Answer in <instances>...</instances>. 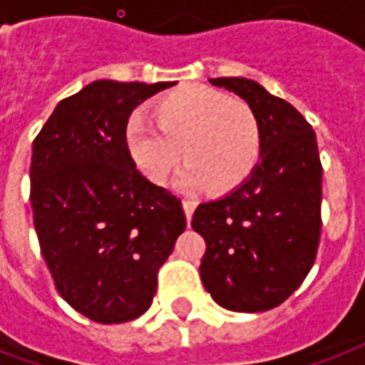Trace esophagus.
<instances>
[{
    "instance_id": "1",
    "label": "esophagus",
    "mask_w": 365,
    "mask_h": 365,
    "mask_svg": "<svg viewBox=\"0 0 365 365\" xmlns=\"http://www.w3.org/2000/svg\"><path fill=\"white\" fill-rule=\"evenodd\" d=\"M195 208H197V200L183 199V210H185V217H187V222H191Z\"/></svg>"
}]
</instances>
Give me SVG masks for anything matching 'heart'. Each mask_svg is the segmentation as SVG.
<instances>
[{"label":"heart","mask_w":365,"mask_h":365,"mask_svg":"<svg viewBox=\"0 0 365 365\" xmlns=\"http://www.w3.org/2000/svg\"><path fill=\"white\" fill-rule=\"evenodd\" d=\"M155 123L142 113L125 126V145L138 170L165 183L183 157L178 183L227 193L255 170L263 151L257 113L242 100L208 85H183L157 100Z\"/></svg>","instance_id":"1"}]
</instances>
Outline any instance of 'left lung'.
<instances>
[{
	"label": "left lung",
	"mask_w": 365,
	"mask_h": 365,
	"mask_svg": "<svg viewBox=\"0 0 365 365\" xmlns=\"http://www.w3.org/2000/svg\"><path fill=\"white\" fill-rule=\"evenodd\" d=\"M210 83L254 108L263 151L240 187L195 210L191 225L206 242L200 278L223 309L263 312L288 299L317 259L322 229L317 134L294 106L259 83L244 77Z\"/></svg>",
	"instance_id": "left-lung-1"
}]
</instances>
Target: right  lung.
Wrapping results in <instances>:
<instances>
[{
  "label": "right lung",
  "mask_w": 365,
  "mask_h": 365,
  "mask_svg": "<svg viewBox=\"0 0 365 365\" xmlns=\"http://www.w3.org/2000/svg\"><path fill=\"white\" fill-rule=\"evenodd\" d=\"M172 85L94 81L58 102L34 140L30 200L43 259L58 294L93 322L148 311L187 225L182 200L143 178L125 145L132 110Z\"/></svg>",
  "instance_id": "obj_1"
}]
</instances>
